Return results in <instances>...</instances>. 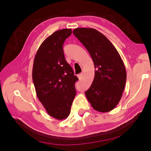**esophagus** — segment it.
<instances>
[{
    "label": "esophagus",
    "mask_w": 151,
    "mask_h": 151,
    "mask_svg": "<svg viewBox=\"0 0 151 151\" xmlns=\"http://www.w3.org/2000/svg\"><path fill=\"white\" fill-rule=\"evenodd\" d=\"M83 73H81V74H79V75H78V79L79 80H81V79L82 78V77H83Z\"/></svg>",
    "instance_id": "esophagus-1"
}]
</instances>
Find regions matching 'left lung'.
I'll return each mask as SVG.
<instances>
[{"label":"left lung","instance_id":"obj_1","mask_svg":"<svg viewBox=\"0 0 151 151\" xmlns=\"http://www.w3.org/2000/svg\"><path fill=\"white\" fill-rule=\"evenodd\" d=\"M73 34L88 51L95 72L85 95L93 108L101 112L112 111L121 100L127 79L123 61L111 41L98 30L77 28Z\"/></svg>","mask_w":151,"mask_h":151}]
</instances>
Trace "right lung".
<instances>
[{
    "mask_svg": "<svg viewBox=\"0 0 151 151\" xmlns=\"http://www.w3.org/2000/svg\"><path fill=\"white\" fill-rule=\"evenodd\" d=\"M72 30L62 29L47 37L36 53L32 80L39 100L50 116L67 118L76 95L77 76L67 63L63 45Z\"/></svg>",
    "mask_w": 151,
    "mask_h": 151,
    "instance_id": "add662e5",
    "label": "right lung"
}]
</instances>
